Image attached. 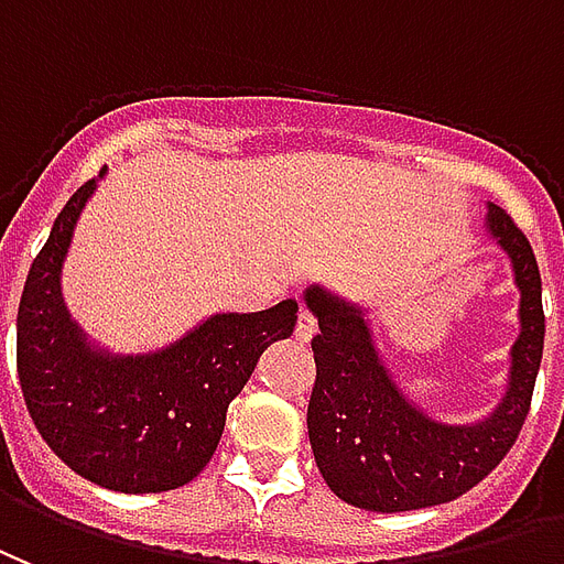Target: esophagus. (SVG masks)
I'll return each instance as SVG.
<instances>
[{
    "instance_id": "esophagus-1",
    "label": "esophagus",
    "mask_w": 564,
    "mask_h": 564,
    "mask_svg": "<svg viewBox=\"0 0 564 564\" xmlns=\"http://www.w3.org/2000/svg\"><path fill=\"white\" fill-rule=\"evenodd\" d=\"M318 333V318L312 315L306 306H300V315H297V327H294V336H297L300 343H310L312 336Z\"/></svg>"
}]
</instances>
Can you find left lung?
<instances>
[{
  "label": "left lung",
  "instance_id": "8db88e82",
  "mask_svg": "<svg viewBox=\"0 0 564 564\" xmlns=\"http://www.w3.org/2000/svg\"><path fill=\"white\" fill-rule=\"evenodd\" d=\"M490 231L511 254L520 288L523 333L513 345L511 390L490 421L445 426L402 400L378 364L364 315L322 288L306 291L318 318L310 442L318 471L336 496L355 508L397 513L454 501L499 466L523 430L544 355L541 273L517 221L490 204Z\"/></svg>",
  "mask_w": 564,
  "mask_h": 564
}]
</instances>
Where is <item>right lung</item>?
Masks as SVG:
<instances>
[{
	"mask_svg": "<svg viewBox=\"0 0 564 564\" xmlns=\"http://www.w3.org/2000/svg\"><path fill=\"white\" fill-rule=\"evenodd\" d=\"M98 176L68 197L29 267L18 310L20 390L41 438L80 478L117 492L176 490L213 459L228 405L267 345L294 333L297 303L216 315L162 355H93L59 300V267Z\"/></svg>",
	"mask_w": 564,
	"mask_h": 564,
	"instance_id": "obj_1",
	"label": "right lung"
}]
</instances>
